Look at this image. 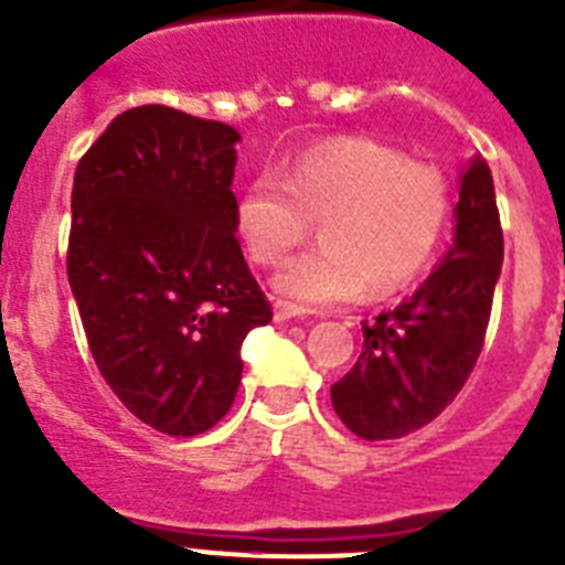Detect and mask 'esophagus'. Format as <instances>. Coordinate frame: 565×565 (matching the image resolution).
<instances>
[{
    "label": "esophagus",
    "mask_w": 565,
    "mask_h": 565,
    "mask_svg": "<svg viewBox=\"0 0 565 565\" xmlns=\"http://www.w3.org/2000/svg\"><path fill=\"white\" fill-rule=\"evenodd\" d=\"M299 308L294 306V302H286V299H277V302H274V319H277V322H288V319H294V317H299Z\"/></svg>",
    "instance_id": "esophagus-1"
}]
</instances>
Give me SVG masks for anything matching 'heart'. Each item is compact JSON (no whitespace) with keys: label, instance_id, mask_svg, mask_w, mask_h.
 Segmentation results:
<instances>
[{"label":"heart","instance_id":"b5f03b06","mask_svg":"<svg viewBox=\"0 0 565 565\" xmlns=\"http://www.w3.org/2000/svg\"><path fill=\"white\" fill-rule=\"evenodd\" d=\"M452 186L433 163L373 138H333L297 154L282 183L263 174L237 203L254 263L279 268L320 221L322 246L277 277L297 308L359 294L391 297L430 266L450 226Z\"/></svg>","mask_w":565,"mask_h":565}]
</instances>
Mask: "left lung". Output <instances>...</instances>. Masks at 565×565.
Masks as SVG:
<instances>
[{
  "mask_svg": "<svg viewBox=\"0 0 565 565\" xmlns=\"http://www.w3.org/2000/svg\"><path fill=\"white\" fill-rule=\"evenodd\" d=\"M456 239L402 306L362 322L356 364L331 384L337 416L367 441L422 430L461 393L481 356L503 263L501 214L487 161L461 178Z\"/></svg>",
  "mask_w": 565,
  "mask_h": 565,
  "instance_id": "obj_1",
  "label": "left lung"
}]
</instances>
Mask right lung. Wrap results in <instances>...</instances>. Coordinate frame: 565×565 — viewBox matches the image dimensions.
Instances as JSON below:
<instances>
[{
	"instance_id": "obj_1",
	"label": "right lung",
	"mask_w": 565,
	"mask_h": 565,
	"mask_svg": "<svg viewBox=\"0 0 565 565\" xmlns=\"http://www.w3.org/2000/svg\"><path fill=\"white\" fill-rule=\"evenodd\" d=\"M237 141L228 124L143 104L73 178L67 277L89 353L124 407L167 436L226 416L243 339L274 317L234 234Z\"/></svg>"
}]
</instances>
